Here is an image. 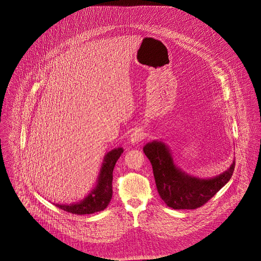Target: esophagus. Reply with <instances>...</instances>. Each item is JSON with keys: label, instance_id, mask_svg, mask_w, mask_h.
<instances>
[{"label": "esophagus", "instance_id": "1", "mask_svg": "<svg viewBox=\"0 0 261 261\" xmlns=\"http://www.w3.org/2000/svg\"><path fill=\"white\" fill-rule=\"evenodd\" d=\"M144 131L140 128L136 129L131 135H130V142L132 144H138L139 142H141L144 139Z\"/></svg>", "mask_w": 261, "mask_h": 261}]
</instances>
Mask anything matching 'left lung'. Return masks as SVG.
<instances>
[{
    "mask_svg": "<svg viewBox=\"0 0 261 261\" xmlns=\"http://www.w3.org/2000/svg\"><path fill=\"white\" fill-rule=\"evenodd\" d=\"M143 150L151 163L161 198L173 210H195L203 205L229 182L235 169L234 160L223 173L199 178L178 167L168 146L162 141L149 142Z\"/></svg>",
    "mask_w": 261,
    "mask_h": 261,
    "instance_id": "8db88e82",
    "label": "left lung"
}]
</instances>
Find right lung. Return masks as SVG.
Segmentation results:
<instances>
[{
  "instance_id": "obj_1",
  "label": "right lung",
  "mask_w": 261,
  "mask_h": 261,
  "mask_svg": "<svg viewBox=\"0 0 261 261\" xmlns=\"http://www.w3.org/2000/svg\"><path fill=\"white\" fill-rule=\"evenodd\" d=\"M123 152V148H116L106 153L99 169V177L91 192L83 199L70 204L54 203L59 208L73 214H92L103 211L112 198V172L117 160Z\"/></svg>"
}]
</instances>
